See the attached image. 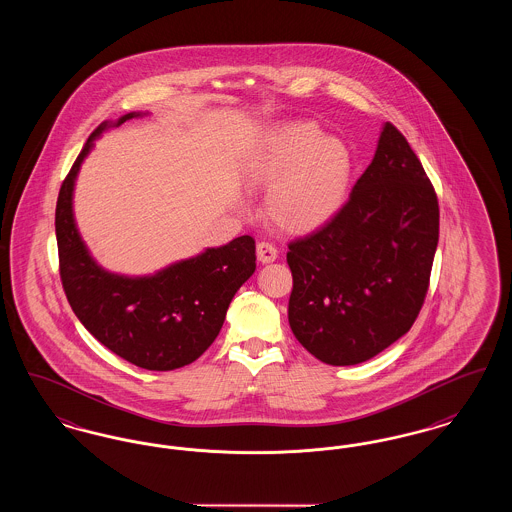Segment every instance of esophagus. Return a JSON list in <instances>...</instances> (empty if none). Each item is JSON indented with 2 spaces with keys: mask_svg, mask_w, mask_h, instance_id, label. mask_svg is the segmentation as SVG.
<instances>
[{
  "mask_svg": "<svg viewBox=\"0 0 512 512\" xmlns=\"http://www.w3.org/2000/svg\"><path fill=\"white\" fill-rule=\"evenodd\" d=\"M276 257H278V249H276L274 245L268 244V242H259V244H257V259H259L263 265L276 261Z\"/></svg>",
  "mask_w": 512,
  "mask_h": 512,
  "instance_id": "esophagus-1",
  "label": "esophagus"
}]
</instances>
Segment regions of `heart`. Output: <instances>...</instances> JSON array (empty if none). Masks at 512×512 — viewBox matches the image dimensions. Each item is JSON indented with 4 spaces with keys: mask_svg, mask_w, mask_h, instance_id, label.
I'll return each mask as SVG.
<instances>
[{
    "mask_svg": "<svg viewBox=\"0 0 512 512\" xmlns=\"http://www.w3.org/2000/svg\"><path fill=\"white\" fill-rule=\"evenodd\" d=\"M245 188L265 195V215L290 234H309L338 213L351 182V155L315 122L270 128L245 159Z\"/></svg>",
    "mask_w": 512,
    "mask_h": 512,
    "instance_id": "heart-1",
    "label": "heart"
}]
</instances>
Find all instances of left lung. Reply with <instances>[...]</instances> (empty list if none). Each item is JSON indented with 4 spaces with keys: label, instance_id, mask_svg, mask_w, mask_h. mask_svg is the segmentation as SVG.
Wrapping results in <instances>:
<instances>
[{
    "label": "left lung",
    "instance_id": "obj_1",
    "mask_svg": "<svg viewBox=\"0 0 512 512\" xmlns=\"http://www.w3.org/2000/svg\"><path fill=\"white\" fill-rule=\"evenodd\" d=\"M438 238L434 186L405 136L386 122L347 203L288 245L293 336L326 365L376 357L418 317Z\"/></svg>",
    "mask_w": 512,
    "mask_h": 512
}]
</instances>
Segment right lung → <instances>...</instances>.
<instances>
[{
    "mask_svg": "<svg viewBox=\"0 0 512 512\" xmlns=\"http://www.w3.org/2000/svg\"><path fill=\"white\" fill-rule=\"evenodd\" d=\"M144 115L126 113L92 132L57 197L55 236L63 290L84 328L132 365L174 370L194 363L219 336L228 305L255 272L257 257L255 240L240 236L146 276L98 265L74 220L76 176L107 128Z\"/></svg>",
    "mask_w": 512,
    "mask_h": 512,
    "instance_id": "1",
    "label": "right lung"
}]
</instances>
